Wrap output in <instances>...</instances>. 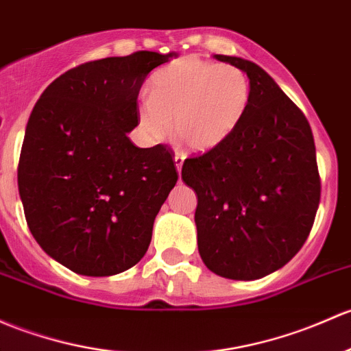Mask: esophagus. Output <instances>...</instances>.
Returning <instances> with one entry per match:
<instances>
[{
	"mask_svg": "<svg viewBox=\"0 0 351 351\" xmlns=\"http://www.w3.org/2000/svg\"><path fill=\"white\" fill-rule=\"evenodd\" d=\"M183 161H185V154H183V153H176L175 154V165H176V169H178V173L182 171Z\"/></svg>",
	"mask_w": 351,
	"mask_h": 351,
	"instance_id": "esophagus-1",
	"label": "esophagus"
}]
</instances>
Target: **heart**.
Instances as JSON below:
<instances>
[{
    "label": "heart",
    "instance_id": "b5f03b06",
    "mask_svg": "<svg viewBox=\"0 0 351 351\" xmlns=\"http://www.w3.org/2000/svg\"><path fill=\"white\" fill-rule=\"evenodd\" d=\"M250 104V80L235 65L183 57L151 77V95L138 102V126L147 141L176 136L197 153L227 141Z\"/></svg>",
    "mask_w": 351,
    "mask_h": 351
}]
</instances>
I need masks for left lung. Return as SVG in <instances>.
<instances>
[{"label": "left lung", "mask_w": 351, "mask_h": 351, "mask_svg": "<svg viewBox=\"0 0 351 351\" xmlns=\"http://www.w3.org/2000/svg\"><path fill=\"white\" fill-rule=\"evenodd\" d=\"M250 80V104L222 145L188 158L182 178L198 197V252L217 276L254 281L300 252L322 195L311 128L271 75L241 57L213 55Z\"/></svg>", "instance_id": "left-lung-1"}]
</instances>
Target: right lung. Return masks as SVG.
Listing matches in <instances>:
<instances>
[{
	"label": "right lung",
	"mask_w": 351,
	"mask_h": 351,
	"mask_svg": "<svg viewBox=\"0 0 351 351\" xmlns=\"http://www.w3.org/2000/svg\"><path fill=\"white\" fill-rule=\"evenodd\" d=\"M176 53L134 51L70 69L40 95L25 131L18 190L32 235L82 276H114L143 259L178 182L173 151L138 147V95Z\"/></svg>",
	"instance_id": "add662e5"
}]
</instances>
